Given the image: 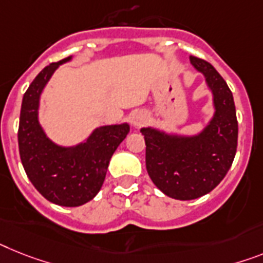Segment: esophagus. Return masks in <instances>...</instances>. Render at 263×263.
Masks as SVG:
<instances>
[{"label": "esophagus", "instance_id": "34e87169", "mask_svg": "<svg viewBox=\"0 0 263 263\" xmlns=\"http://www.w3.org/2000/svg\"><path fill=\"white\" fill-rule=\"evenodd\" d=\"M131 123L134 127H140V125L144 123V116H143L142 114H135L134 116H132Z\"/></svg>", "mask_w": 263, "mask_h": 263}]
</instances>
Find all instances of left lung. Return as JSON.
<instances>
[{"mask_svg": "<svg viewBox=\"0 0 263 263\" xmlns=\"http://www.w3.org/2000/svg\"><path fill=\"white\" fill-rule=\"evenodd\" d=\"M213 92L214 116L198 135H170L142 128L145 167L162 193L174 199L191 200L206 195L230 170L238 144V121L233 93L210 63L190 57Z\"/></svg>", "mask_w": 263, "mask_h": 263, "instance_id": "left-lung-1", "label": "left lung"}]
</instances>
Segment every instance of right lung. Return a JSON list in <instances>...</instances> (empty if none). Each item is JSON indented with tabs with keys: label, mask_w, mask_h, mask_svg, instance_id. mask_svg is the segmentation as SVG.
<instances>
[{
	"label": "right lung",
	"mask_w": 263,
	"mask_h": 263,
	"mask_svg": "<svg viewBox=\"0 0 263 263\" xmlns=\"http://www.w3.org/2000/svg\"><path fill=\"white\" fill-rule=\"evenodd\" d=\"M67 57L44 68L26 89L21 104L18 149L26 175L49 202L77 207L100 191L114 152L129 132L127 123L96 128L84 143L63 147L45 135L39 121L40 96L54 70Z\"/></svg>",
	"instance_id": "1"
}]
</instances>
